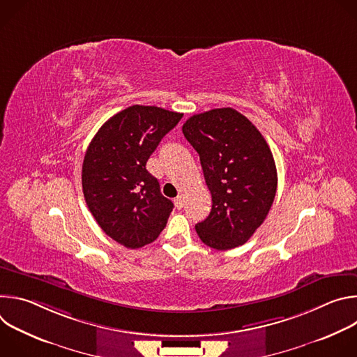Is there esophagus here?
Here are the masks:
<instances>
[{
	"mask_svg": "<svg viewBox=\"0 0 357 357\" xmlns=\"http://www.w3.org/2000/svg\"><path fill=\"white\" fill-rule=\"evenodd\" d=\"M174 202H175L176 209H182V208H183V196H182V195H178Z\"/></svg>",
	"mask_w": 357,
	"mask_h": 357,
	"instance_id": "esophagus-1",
	"label": "esophagus"
}]
</instances>
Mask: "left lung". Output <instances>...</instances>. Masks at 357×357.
<instances>
[{"label": "left lung", "mask_w": 357, "mask_h": 357, "mask_svg": "<svg viewBox=\"0 0 357 357\" xmlns=\"http://www.w3.org/2000/svg\"><path fill=\"white\" fill-rule=\"evenodd\" d=\"M182 132L196 149L212 193L209 216L195 226L216 250L244 244L267 218L277 192L271 149L247 117L231 107L186 120Z\"/></svg>", "instance_id": "left-lung-1"}]
</instances>
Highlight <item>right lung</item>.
<instances>
[{
  "label": "right lung",
  "instance_id": "obj_1",
  "mask_svg": "<svg viewBox=\"0 0 357 357\" xmlns=\"http://www.w3.org/2000/svg\"><path fill=\"white\" fill-rule=\"evenodd\" d=\"M182 116L135 105L109 119L87 146L82 186L89 211L101 230L127 248L157 240L174 209L146 161Z\"/></svg>",
  "mask_w": 357,
  "mask_h": 357
}]
</instances>
